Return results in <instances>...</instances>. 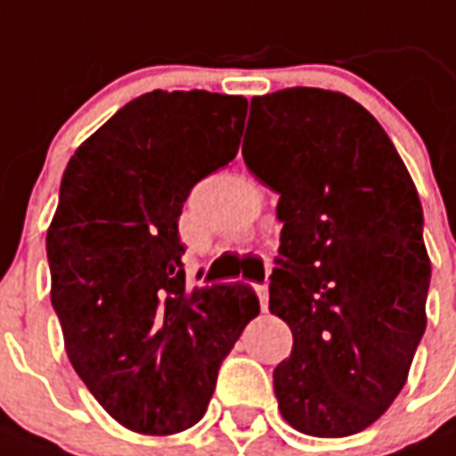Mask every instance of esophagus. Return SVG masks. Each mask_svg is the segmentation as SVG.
I'll return each mask as SVG.
<instances>
[{
  "instance_id": "1",
  "label": "esophagus",
  "mask_w": 456,
  "mask_h": 456,
  "mask_svg": "<svg viewBox=\"0 0 456 456\" xmlns=\"http://www.w3.org/2000/svg\"><path fill=\"white\" fill-rule=\"evenodd\" d=\"M256 291H258L260 308H263V311H267V301H270V291H267V284H260V287H256Z\"/></svg>"
}]
</instances>
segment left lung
I'll return each instance as SVG.
<instances>
[{
    "mask_svg": "<svg viewBox=\"0 0 456 456\" xmlns=\"http://www.w3.org/2000/svg\"><path fill=\"white\" fill-rule=\"evenodd\" d=\"M243 162L280 193L270 311L294 349L274 368L284 421L313 437L368 428L395 402L426 332L423 208L390 135L344 93L253 97Z\"/></svg>",
    "mask_w": 456,
    "mask_h": 456,
    "instance_id": "left-lung-1",
    "label": "left lung"
}]
</instances>
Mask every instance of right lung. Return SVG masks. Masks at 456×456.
I'll use <instances>...</instances> for the list:
<instances>
[{"mask_svg": "<svg viewBox=\"0 0 456 456\" xmlns=\"http://www.w3.org/2000/svg\"><path fill=\"white\" fill-rule=\"evenodd\" d=\"M248 102L152 90L69 159L47 229L52 305L71 366L114 421L172 436L203 419L217 370L260 313L248 284L186 287L179 215L239 152Z\"/></svg>", "mask_w": 456, "mask_h": 456, "instance_id": "right-lung-1", "label": "right lung"}]
</instances>
